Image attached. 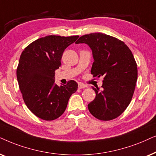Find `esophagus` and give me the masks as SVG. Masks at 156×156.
Wrapping results in <instances>:
<instances>
[{
    "label": "esophagus",
    "instance_id": "obj_1",
    "mask_svg": "<svg viewBox=\"0 0 156 156\" xmlns=\"http://www.w3.org/2000/svg\"><path fill=\"white\" fill-rule=\"evenodd\" d=\"M88 88V86L86 84L82 83H78V88L81 89V88Z\"/></svg>",
    "mask_w": 156,
    "mask_h": 156
}]
</instances>
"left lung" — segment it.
<instances>
[{
  "mask_svg": "<svg viewBox=\"0 0 156 156\" xmlns=\"http://www.w3.org/2000/svg\"><path fill=\"white\" fill-rule=\"evenodd\" d=\"M76 43H86L94 58L91 74L103 76L102 88H94L95 98L88 105L90 113L101 120L118 118L131 101L138 78L133 55L125 43L102 33L80 37Z\"/></svg>",
  "mask_w": 156,
  "mask_h": 156,
  "instance_id": "8db88e82",
  "label": "left lung"
}]
</instances>
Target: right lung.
<instances>
[{
    "label": "right lung",
    "mask_w": 156,
    "mask_h": 156,
    "mask_svg": "<svg viewBox=\"0 0 156 156\" xmlns=\"http://www.w3.org/2000/svg\"><path fill=\"white\" fill-rule=\"evenodd\" d=\"M78 37H43L29 44L20 55L16 75L23 99L28 109L41 119L59 118L70 95L77 90L78 84L74 80L60 86L54 82L64 51Z\"/></svg>",
    "instance_id": "1"
}]
</instances>
